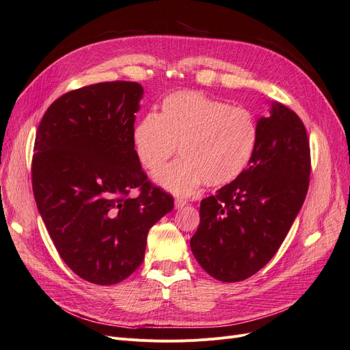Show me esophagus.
Segmentation results:
<instances>
[{
    "instance_id": "1",
    "label": "esophagus",
    "mask_w": 350,
    "mask_h": 350,
    "mask_svg": "<svg viewBox=\"0 0 350 350\" xmlns=\"http://www.w3.org/2000/svg\"><path fill=\"white\" fill-rule=\"evenodd\" d=\"M187 204H188L187 200H183V198H176L175 200V208H183Z\"/></svg>"
}]
</instances>
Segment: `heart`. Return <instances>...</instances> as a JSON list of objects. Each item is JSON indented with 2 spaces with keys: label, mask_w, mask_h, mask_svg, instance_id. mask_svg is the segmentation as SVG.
I'll list each match as a JSON object with an SVG mask.
<instances>
[{
  "label": "heart",
  "mask_w": 350,
  "mask_h": 350,
  "mask_svg": "<svg viewBox=\"0 0 350 350\" xmlns=\"http://www.w3.org/2000/svg\"><path fill=\"white\" fill-rule=\"evenodd\" d=\"M133 146L149 172H157L178 153V159L154 176L167 191L188 196L206 184L229 185L247 171L258 144V125L243 108L208 98L200 92L166 96L156 115L135 124Z\"/></svg>",
  "instance_id": "1"
}]
</instances>
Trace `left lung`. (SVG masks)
<instances>
[{
    "mask_svg": "<svg viewBox=\"0 0 350 350\" xmlns=\"http://www.w3.org/2000/svg\"><path fill=\"white\" fill-rule=\"evenodd\" d=\"M257 125V150L247 171L201 200L189 242L200 266L220 282L245 280L266 266L308 191L310 142L299 116L273 102Z\"/></svg>",
    "mask_w": 350,
    "mask_h": 350,
    "instance_id": "8db88e82",
    "label": "left lung"
}]
</instances>
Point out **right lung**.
Here are the masks:
<instances>
[{"label":"right lung","mask_w":350,"mask_h":350,"mask_svg":"<svg viewBox=\"0 0 350 350\" xmlns=\"http://www.w3.org/2000/svg\"><path fill=\"white\" fill-rule=\"evenodd\" d=\"M143 88L107 81L62 94L35 140L31 187L42 220L67 266L94 284H115L144 260L149 229L174 208L133 146ZM137 189L139 195L131 191Z\"/></svg>","instance_id":"add662e5"}]
</instances>
